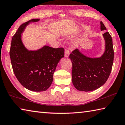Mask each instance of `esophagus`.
I'll return each mask as SVG.
<instances>
[{
  "label": "esophagus",
  "mask_w": 125,
  "mask_h": 125,
  "mask_svg": "<svg viewBox=\"0 0 125 125\" xmlns=\"http://www.w3.org/2000/svg\"><path fill=\"white\" fill-rule=\"evenodd\" d=\"M64 53H65V57H68L69 56V54H70L69 51L68 50L65 49V50Z\"/></svg>",
  "instance_id": "obj_1"
}]
</instances>
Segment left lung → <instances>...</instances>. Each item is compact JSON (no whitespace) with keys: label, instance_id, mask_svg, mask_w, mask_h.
Instances as JSON below:
<instances>
[{"label":"left lung","instance_id":"1","mask_svg":"<svg viewBox=\"0 0 125 125\" xmlns=\"http://www.w3.org/2000/svg\"><path fill=\"white\" fill-rule=\"evenodd\" d=\"M101 30H106L101 22ZM105 50L101 57L90 58L78 49L70 54L72 63V82L79 91H92L99 88L107 81L112 71L114 52L112 38L109 32L104 33Z\"/></svg>","mask_w":125,"mask_h":125}]
</instances>
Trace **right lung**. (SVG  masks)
<instances>
[{"mask_svg": "<svg viewBox=\"0 0 125 125\" xmlns=\"http://www.w3.org/2000/svg\"><path fill=\"white\" fill-rule=\"evenodd\" d=\"M39 20L32 19L21 24L13 36L10 50L11 64L17 80L27 89L35 92L44 91L50 87L57 65L64 56L63 47L55 49L45 45L31 51L24 47L22 33L31 22Z\"/></svg>", "mask_w": 125, "mask_h": 125, "instance_id": "1", "label": "right lung"}]
</instances>
